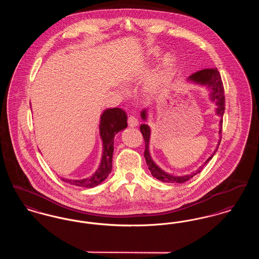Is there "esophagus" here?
<instances>
[{"instance_id":"esophagus-1","label":"esophagus","mask_w":259,"mask_h":259,"mask_svg":"<svg viewBox=\"0 0 259 259\" xmlns=\"http://www.w3.org/2000/svg\"><path fill=\"white\" fill-rule=\"evenodd\" d=\"M128 125L130 127H136L139 125V120L137 119V117L134 115H129L128 117Z\"/></svg>"}]
</instances>
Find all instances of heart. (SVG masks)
Masks as SVG:
<instances>
[{
	"instance_id": "obj_1",
	"label": "heart",
	"mask_w": 259,
	"mask_h": 259,
	"mask_svg": "<svg viewBox=\"0 0 259 259\" xmlns=\"http://www.w3.org/2000/svg\"><path fill=\"white\" fill-rule=\"evenodd\" d=\"M160 51L158 49H151L148 51L147 55L150 57L159 56ZM175 65V59L172 55L167 54L161 59L154 71L146 79L143 89L148 94H154L167 84L172 74Z\"/></svg>"
}]
</instances>
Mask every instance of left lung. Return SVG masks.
I'll list each match as a JSON object with an SVG mask.
<instances>
[{"label":"left lung","instance_id":"8db88e82","mask_svg":"<svg viewBox=\"0 0 259 259\" xmlns=\"http://www.w3.org/2000/svg\"><path fill=\"white\" fill-rule=\"evenodd\" d=\"M187 81H191L194 82L196 84L200 85H204L207 87L209 89V99L210 101L214 102L217 105V114L220 115L222 117L221 121H220V140L218 143L217 148L214 150V152L209 156V158L206 160V162L200 166V168L198 169L196 172H192L190 175H185V176H181V177H176L170 175L168 172H164L161 168H159L155 162L152 160L150 153H149V149H148V145H149V139H150V128L148 124H142L140 127V130L143 134L145 143H146V149H145V153L144 156L147 161V165H148V170L151 172V175L156 178L157 180H159L163 183H178V184H183L187 182L188 180L192 179L195 175H197L198 172H201L202 169L204 168V166L209 162L212 156L214 155V153L217 152L219 146L221 144L222 141V116L224 113L225 110V97H224V88L222 84V76L220 72L218 71L217 68H210V69H203L201 71H198L196 73L191 74L190 76H188ZM141 116L144 120H147L148 118V110H143L141 112Z\"/></svg>","mask_w":259,"mask_h":259}]
</instances>
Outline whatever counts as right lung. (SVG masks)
Wrapping results in <instances>:
<instances>
[{
	"mask_svg": "<svg viewBox=\"0 0 259 259\" xmlns=\"http://www.w3.org/2000/svg\"><path fill=\"white\" fill-rule=\"evenodd\" d=\"M127 127L126 112L118 108L107 109L101 115L100 119V136L103 142V155L101 163L96 172L91 177L82 180L62 179L63 182L80 187H94L103 183L111 172L112 154H113V139L119 131Z\"/></svg>",
	"mask_w": 259,
	"mask_h": 259,
	"instance_id": "obj_1",
	"label": "right lung"
}]
</instances>
